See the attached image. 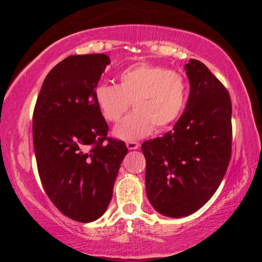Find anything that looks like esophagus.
Here are the masks:
<instances>
[{"mask_svg": "<svg viewBox=\"0 0 262 262\" xmlns=\"http://www.w3.org/2000/svg\"><path fill=\"white\" fill-rule=\"evenodd\" d=\"M126 146H127V149H130V150H136V149L139 148V143H137V142H127Z\"/></svg>", "mask_w": 262, "mask_h": 262, "instance_id": "34e87169", "label": "esophagus"}]
</instances>
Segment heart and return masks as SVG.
I'll return each instance as SVG.
<instances>
[{
    "label": "heart",
    "instance_id": "1",
    "mask_svg": "<svg viewBox=\"0 0 262 262\" xmlns=\"http://www.w3.org/2000/svg\"><path fill=\"white\" fill-rule=\"evenodd\" d=\"M95 102L107 121L116 123L132 102L135 112L114 128V135L125 141L145 137L169 128L184 112L187 101V82L177 70L149 63H138L118 74V85L99 83Z\"/></svg>",
    "mask_w": 262,
    "mask_h": 262
}]
</instances>
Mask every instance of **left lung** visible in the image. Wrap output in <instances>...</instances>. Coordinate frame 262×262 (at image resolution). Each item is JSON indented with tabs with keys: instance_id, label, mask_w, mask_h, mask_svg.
Wrapping results in <instances>:
<instances>
[{
	"instance_id": "1",
	"label": "left lung",
	"mask_w": 262,
	"mask_h": 262,
	"mask_svg": "<svg viewBox=\"0 0 262 262\" xmlns=\"http://www.w3.org/2000/svg\"><path fill=\"white\" fill-rule=\"evenodd\" d=\"M185 112L163 137L144 142L146 195L157 212L185 217L209 202L231 159V99L205 64H186Z\"/></svg>"
}]
</instances>
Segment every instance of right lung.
Instances as JSON below:
<instances>
[{
    "label": "right lung",
    "mask_w": 262,
    "mask_h": 262,
    "mask_svg": "<svg viewBox=\"0 0 262 262\" xmlns=\"http://www.w3.org/2000/svg\"><path fill=\"white\" fill-rule=\"evenodd\" d=\"M111 59L103 53L69 56L45 77L33 112V145L39 178L63 214L96 221L112 199L123 141L107 136L108 125L94 91Z\"/></svg>",
    "instance_id": "1"
}]
</instances>
